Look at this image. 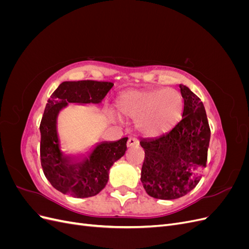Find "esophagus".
<instances>
[{"instance_id": "1", "label": "esophagus", "mask_w": 249, "mask_h": 249, "mask_svg": "<svg viewBox=\"0 0 249 249\" xmlns=\"http://www.w3.org/2000/svg\"><path fill=\"white\" fill-rule=\"evenodd\" d=\"M138 144H139V141L137 138H135V137H131L129 140H127V143H126L127 147H132V146L138 145Z\"/></svg>"}]
</instances>
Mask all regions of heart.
<instances>
[{
  "label": "heart",
  "mask_w": 249,
  "mask_h": 249,
  "mask_svg": "<svg viewBox=\"0 0 249 249\" xmlns=\"http://www.w3.org/2000/svg\"><path fill=\"white\" fill-rule=\"evenodd\" d=\"M184 97L175 88L131 90L117 101L124 117L138 119L139 131L146 136H162L175 129L184 113Z\"/></svg>",
  "instance_id": "obj_1"
}]
</instances>
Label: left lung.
<instances>
[{
  "instance_id": "obj_1",
  "label": "left lung",
  "mask_w": 249,
  "mask_h": 249,
  "mask_svg": "<svg viewBox=\"0 0 249 249\" xmlns=\"http://www.w3.org/2000/svg\"><path fill=\"white\" fill-rule=\"evenodd\" d=\"M183 119L175 129L158 138L140 141L145 157L141 182L146 193L158 199H176L194 189L206 167L211 130L205 106L185 85Z\"/></svg>"
}]
</instances>
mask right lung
<instances>
[{
  "instance_id": "1",
  "label": "right lung",
  "mask_w": 249,
  "mask_h": 249,
  "mask_svg": "<svg viewBox=\"0 0 249 249\" xmlns=\"http://www.w3.org/2000/svg\"><path fill=\"white\" fill-rule=\"evenodd\" d=\"M111 82H63L52 93L40 123V161L44 176L63 194L85 198L100 193L109 179V170L126 150L127 138L102 142L82 161L64 156L60 149L57 118L70 103L100 104L113 87Z\"/></svg>"
}]
</instances>
